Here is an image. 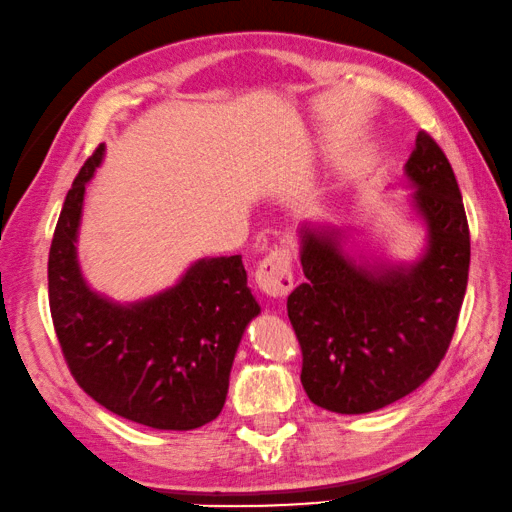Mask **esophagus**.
Listing matches in <instances>:
<instances>
[{"instance_id":"1","label":"esophagus","mask_w":512,"mask_h":512,"mask_svg":"<svg viewBox=\"0 0 512 512\" xmlns=\"http://www.w3.org/2000/svg\"><path fill=\"white\" fill-rule=\"evenodd\" d=\"M293 254L286 247H274L256 270V283L265 295L286 297L293 290Z\"/></svg>"}]
</instances>
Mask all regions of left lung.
Instances as JSON below:
<instances>
[{
	"label": "left lung",
	"instance_id": "1",
	"mask_svg": "<svg viewBox=\"0 0 512 512\" xmlns=\"http://www.w3.org/2000/svg\"><path fill=\"white\" fill-rule=\"evenodd\" d=\"M405 174L428 245L412 265H368L341 249V233L302 226L306 281L288 295L302 348V387L336 414L382 410L437 371L458 325L469 277V224L458 180L428 132L416 135Z\"/></svg>",
	"mask_w": 512,
	"mask_h": 512
}]
</instances>
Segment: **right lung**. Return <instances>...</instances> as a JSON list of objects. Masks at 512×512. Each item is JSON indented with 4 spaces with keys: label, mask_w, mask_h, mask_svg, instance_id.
<instances>
[{
    "label": "right lung",
    "mask_w": 512,
    "mask_h": 512,
    "mask_svg": "<svg viewBox=\"0 0 512 512\" xmlns=\"http://www.w3.org/2000/svg\"><path fill=\"white\" fill-rule=\"evenodd\" d=\"M105 155L77 174L54 229L47 288L61 352L77 384L123 419L157 430H194L222 412L240 338L261 306L242 256L201 258L171 286L116 304L89 288L77 263L86 183Z\"/></svg>",
    "instance_id": "obj_1"
}]
</instances>
